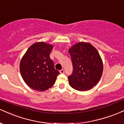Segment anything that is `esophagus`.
<instances>
[{"label": "esophagus", "mask_w": 124, "mask_h": 124, "mask_svg": "<svg viewBox=\"0 0 124 124\" xmlns=\"http://www.w3.org/2000/svg\"><path fill=\"white\" fill-rule=\"evenodd\" d=\"M64 72V70L63 69L61 70L60 71V74H63Z\"/></svg>", "instance_id": "1"}]
</instances>
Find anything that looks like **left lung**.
Segmentation results:
<instances>
[{
	"mask_svg": "<svg viewBox=\"0 0 124 124\" xmlns=\"http://www.w3.org/2000/svg\"><path fill=\"white\" fill-rule=\"evenodd\" d=\"M73 72L68 77L70 85L79 91L93 88L101 78L103 64L97 49L88 42H78L68 50Z\"/></svg>",
	"mask_w": 124,
	"mask_h": 124,
	"instance_id": "left-lung-1",
	"label": "left lung"
}]
</instances>
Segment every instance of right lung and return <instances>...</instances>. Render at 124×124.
Wrapping results in <instances>:
<instances>
[{
    "instance_id": "add662e5",
    "label": "right lung",
    "mask_w": 124,
    "mask_h": 124,
    "mask_svg": "<svg viewBox=\"0 0 124 124\" xmlns=\"http://www.w3.org/2000/svg\"><path fill=\"white\" fill-rule=\"evenodd\" d=\"M53 45L36 42L28 49L20 63L22 78L30 88L43 92L54 84L59 71L55 70L50 53Z\"/></svg>"
}]
</instances>
